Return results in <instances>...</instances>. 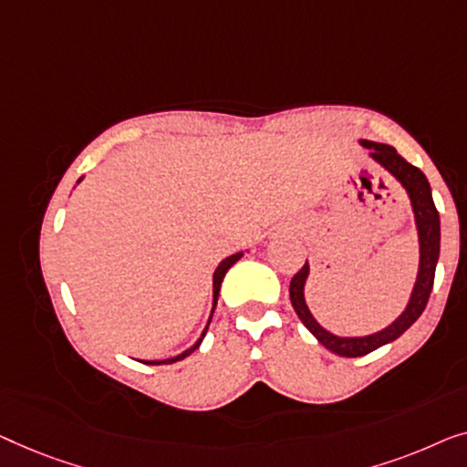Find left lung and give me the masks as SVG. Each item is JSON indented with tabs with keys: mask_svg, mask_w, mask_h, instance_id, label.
Masks as SVG:
<instances>
[{
	"mask_svg": "<svg viewBox=\"0 0 467 467\" xmlns=\"http://www.w3.org/2000/svg\"><path fill=\"white\" fill-rule=\"evenodd\" d=\"M364 148L370 150V159L377 161L380 167L389 171L396 180L402 183L410 199L412 213H415V224L419 233V273L415 287H412L410 300L402 315L396 321H391L389 326L383 330L368 334V337H337V334L327 332L324 326L317 324V319L313 317V313L308 311L306 300H305V284L308 279V262L292 277L290 284V300L296 315L302 324L306 326V330L326 347L327 351L337 353L343 358H359L366 356L379 347H383L391 340L402 337L415 321L421 317V313L428 306L431 287H433V275H436V265L440 255V215L438 209L433 205L431 199V188L428 177L423 175L421 169L412 167L410 162H406L402 156L396 152V148L387 146V143H377L359 140Z\"/></svg>",
	"mask_w": 467,
	"mask_h": 467,
	"instance_id": "8db88e82",
	"label": "left lung"
}]
</instances>
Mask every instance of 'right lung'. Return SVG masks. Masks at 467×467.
Listing matches in <instances>:
<instances>
[{"instance_id":"obj_1","label":"right lung","mask_w":467,"mask_h":467,"mask_svg":"<svg viewBox=\"0 0 467 467\" xmlns=\"http://www.w3.org/2000/svg\"><path fill=\"white\" fill-rule=\"evenodd\" d=\"M80 182V180H78ZM243 255V252H239V254H233V255H228V258H224L218 265V268H215V273H213V308H215V305H218V296H220V285H222V279H224V275L228 273V268H231L236 260H239ZM213 308H212V315H213ZM212 315H209V321H212ZM209 321H207V326H205V330H202V334H201V338L196 340V343L190 347V349H186L183 353H180V356H175V358H169V359H152V362H143V364H152V366H159V364H173V362H180V359H183V358H188L190 353H192L194 349H199V345L202 343V338H205V334H207V327H209Z\"/></svg>"}]
</instances>
